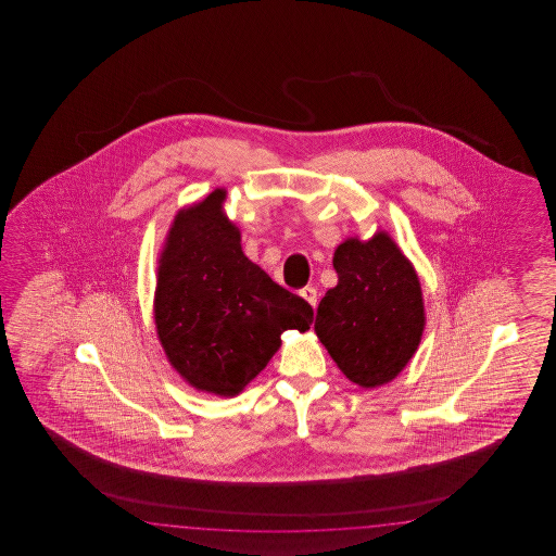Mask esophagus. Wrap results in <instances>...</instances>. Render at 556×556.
<instances>
[{"mask_svg":"<svg viewBox=\"0 0 556 556\" xmlns=\"http://www.w3.org/2000/svg\"><path fill=\"white\" fill-rule=\"evenodd\" d=\"M300 295L306 300L309 306L316 307V302H318V292H316V288L306 286V288H302V290H300Z\"/></svg>","mask_w":556,"mask_h":556,"instance_id":"34e87169","label":"esophagus"}]
</instances>
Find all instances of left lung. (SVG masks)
Wrapping results in <instances>:
<instances>
[{"mask_svg": "<svg viewBox=\"0 0 556 556\" xmlns=\"http://www.w3.org/2000/svg\"><path fill=\"white\" fill-rule=\"evenodd\" d=\"M338 286L321 298L314 330L343 376L362 388L395 378L424 333V298L402 250L379 232L350 238L333 254Z\"/></svg>", "mask_w": 556, "mask_h": 556, "instance_id": "1", "label": "left lung"}]
</instances>
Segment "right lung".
<instances>
[{
  "mask_svg": "<svg viewBox=\"0 0 556 556\" xmlns=\"http://www.w3.org/2000/svg\"><path fill=\"white\" fill-rule=\"evenodd\" d=\"M225 190L178 214L159 266L154 324L168 362L197 390L232 397L256 378L286 330L314 309L242 254Z\"/></svg>",
  "mask_w": 556,
  "mask_h": 556,
  "instance_id": "1",
  "label": "right lung"
}]
</instances>
